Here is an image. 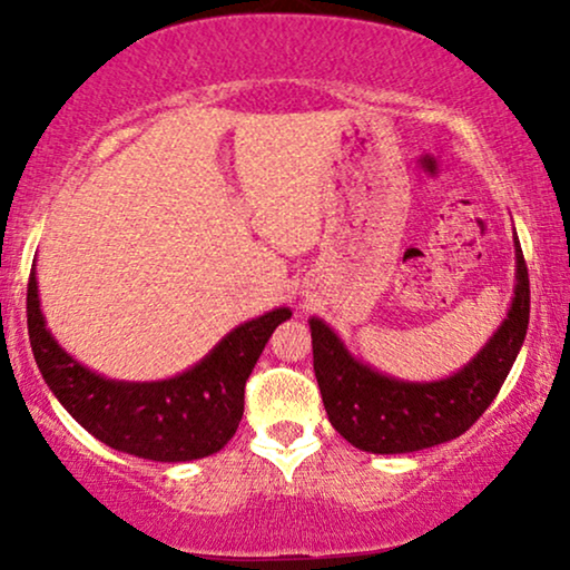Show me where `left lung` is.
Segmentation results:
<instances>
[{"label": "left lung", "mask_w": 570, "mask_h": 570, "mask_svg": "<svg viewBox=\"0 0 570 570\" xmlns=\"http://www.w3.org/2000/svg\"><path fill=\"white\" fill-rule=\"evenodd\" d=\"M513 254L517 283L509 314L474 357L446 379L410 381L381 373L350 353L324 318H308L324 410L342 439L368 454H410L459 439L478 423L527 337L529 275L517 236Z\"/></svg>", "instance_id": "8db88e82"}]
</instances>
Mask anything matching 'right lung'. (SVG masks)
<instances>
[{
	"label": "right lung",
	"mask_w": 570,
	"mask_h": 570,
	"mask_svg": "<svg viewBox=\"0 0 570 570\" xmlns=\"http://www.w3.org/2000/svg\"><path fill=\"white\" fill-rule=\"evenodd\" d=\"M287 306L238 324L199 363L158 381L100 376L53 337L41 311L36 264L28 283V334L38 371L69 415L106 446L150 462H191L220 451L244 417V386Z\"/></svg>",
	"instance_id": "right-lung-1"
}]
</instances>
